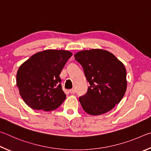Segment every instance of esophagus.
Returning <instances> with one entry per match:
<instances>
[{
	"mask_svg": "<svg viewBox=\"0 0 151 151\" xmlns=\"http://www.w3.org/2000/svg\"><path fill=\"white\" fill-rule=\"evenodd\" d=\"M76 92V90L74 89H70V93H74Z\"/></svg>",
	"mask_w": 151,
	"mask_h": 151,
	"instance_id": "34e87169",
	"label": "esophagus"
}]
</instances>
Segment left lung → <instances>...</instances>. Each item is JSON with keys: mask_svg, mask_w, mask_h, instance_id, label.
I'll return each mask as SVG.
<instances>
[{"mask_svg": "<svg viewBox=\"0 0 151 151\" xmlns=\"http://www.w3.org/2000/svg\"><path fill=\"white\" fill-rule=\"evenodd\" d=\"M90 84L79 101L86 113L98 115L109 111L127 89L126 69L111 53L100 49L83 50L74 55Z\"/></svg>", "mask_w": 151, "mask_h": 151, "instance_id": "1", "label": "left lung"}]
</instances>
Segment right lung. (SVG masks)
Segmentation results:
<instances>
[{"label": "right lung", "mask_w": 151, "mask_h": 151, "mask_svg": "<svg viewBox=\"0 0 151 151\" xmlns=\"http://www.w3.org/2000/svg\"><path fill=\"white\" fill-rule=\"evenodd\" d=\"M71 55L66 50H47L32 55L20 66L17 86L29 107L49 111L62 104L66 96L60 74Z\"/></svg>", "instance_id": "1"}]
</instances>
